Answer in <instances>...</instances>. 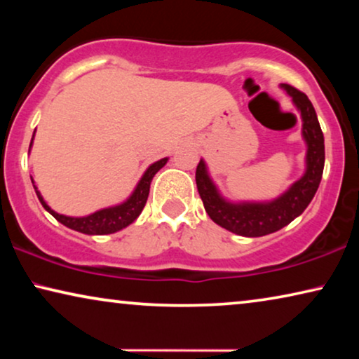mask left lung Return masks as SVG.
<instances>
[{"instance_id":"obj_1","label":"left lung","mask_w":359,"mask_h":359,"mask_svg":"<svg viewBox=\"0 0 359 359\" xmlns=\"http://www.w3.org/2000/svg\"><path fill=\"white\" fill-rule=\"evenodd\" d=\"M281 90L292 100L301 114L302 139L306 142V170L301 178L274 199L268 201H230L214 183L204 158L196 170V184L205 212L215 224L242 237H263L278 232L299 217L316 196L325 165V145L318 124L317 112L304 93L289 85Z\"/></svg>"}]
</instances>
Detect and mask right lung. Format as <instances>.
Returning <instances> with one entry per match:
<instances>
[{
    "label": "right lung",
    "instance_id": "1",
    "mask_svg": "<svg viewBox=\"0 0 359 359\" xmlns=\"http://www.w3.org/2000/svg\"><path fill=\"white\" fill-rule=\"evenodd\" d=\"M34 137H36V130H34V134H32L31 145H29V151H31V149H32ZM166 161H168V156H165V158L151 163L149 168L144 171V175H142L139 183L135 184L134 191H132L130 196L126 201H122V203H119V204L109 205V208H102L93 214L81 215V217H73V215H63V214L55 212V210H53L50 205L46 203V199L42 198L41 191L37 189L32 176H31V181L34 184V189H36L39 201H41V204L43 205V209H46L48 214H52L53 217L58 220V222L63 224L68 229L76 230V232H80V233L107 235V233L119 232V230L129 227L132 222H135L137 217H139L140 212L145 208L147 198H149L151 180H154V176L158 173L161 168H163V166L166 165Z\"/></svg>",
    "mask_w": 359,
    "mask_h": 359
}]
</instances>
